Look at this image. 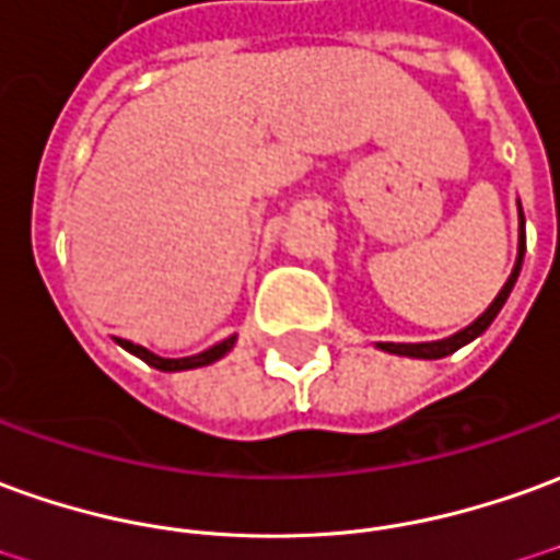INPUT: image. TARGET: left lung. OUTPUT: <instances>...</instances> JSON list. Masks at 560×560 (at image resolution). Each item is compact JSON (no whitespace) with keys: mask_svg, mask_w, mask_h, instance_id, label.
Returning <instances> with one entry per match:
<instances>
[{"mask_svg":"<svg viewBox=\"0 0 560 560\" xmlns=\"http://www.w3.org/2000/svg\"><path fill=\"white\" fill-rule=\"evenodd\" d=\"M518 221H522V233H518V257H515V267H512L506 284H503L498 296H494V303L485 308L482 315L472 320L470 327H464V330H457L455 336L440 339V342H375V348H382V351H388V354H400V358L440 361V358H448V354H455L457 348H464L467 342H472L476 336H482L485 330L491 327V320L498 318V312L503 308L506 296H510L512 288H515V281H518V272H522V260H525V214H522V206H518Z\"/></svg>","mask_w":560,"mask_h":560,"instance_id":"8db88e82","label":"left lung"}]
</instances>
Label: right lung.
<instances>
[{"mask_svg": "<svg viewBox=\"0 0 560 560\" xmlns=\"http://www.w3.org/2000/svg\"><path fill=\"white\" fill-rule=\"evenodd\" d=\"M117 346L127 348L130 354H136L139 361H144L148 366H154V370H163V373H182V370H199V366H209V363L221 361L226 351L236 346V334L226 336L218 346L206 348V351H199V354H190V358H160V354L148 351L144 346H136L130 339H117Z\"/></svg>", "mask_w": 560, "mask_h": 560, "instance_id": "add662e5", "label": "right lung"}]
</instances>
